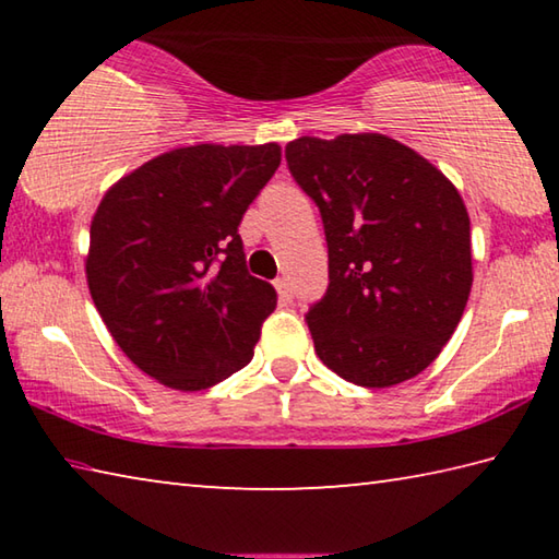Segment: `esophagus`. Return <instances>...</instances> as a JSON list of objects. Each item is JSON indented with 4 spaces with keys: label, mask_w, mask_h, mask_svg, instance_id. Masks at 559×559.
Segmentation results:
<instances>
[{
    "label": "esophagus",
    "mask_w": 559,
    "mask_h": 559,
    "mask_svg": "<svg viewBox=\"0 0 559 559\" xmlns=\"http://www.w3.org/2000/svg\"><path fill=\"white\" fill-rule=\"evenodd\" d=\"M276 290H278V296L283 300H290L293 298V288H290V281L288 278H276Z\"/></svg>",
    "instance_id": "esophagus-1"
}]
</instances>
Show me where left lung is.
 <instances>
[{
	"mask_svg": "<svg viewBox=\"0 0 559 559\" xmlns=\"http://www.w3.org/2000/svg\"><path fill=\"white\" fill-rule=\"evenodd\" d=\"M286 159L325 226L330 283L306 316L318 357L372 390L412 380L468 302L471 219L459 189L380 132L298 138Z\"/></svg>",
	"mask_w": 559,
	"mask_h": 559,
	"instance_id": "8db88e82",
	"label": "left lung"
}]
</instances>
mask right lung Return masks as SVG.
Wrapping results in <instances>:
<instances>
[{"instance_id":"1","label":"right lung","mask_w":559,"mask_h":559,"mask_svg":"<svg viewBox=\"0 0 559 559\" xmlns=\"http://www.w3.org/2000/svg\"><path fill=\"white\" fill-rule=\"evenodd\" d=\"M281 147H177L120 177L91 222L86 278L118 347L179 392L210 390L251 362L276 308L246 271L239 224Z\"/></svg>"}]
</instances>
